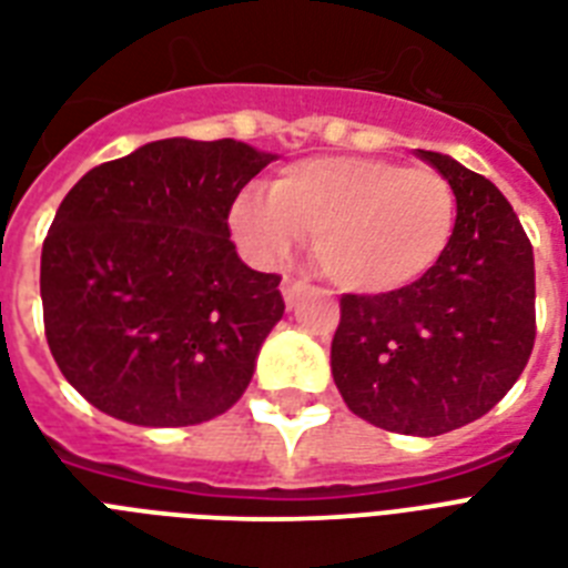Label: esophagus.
Here are the masks:
<instances>
[{
  "instance_id": "esophagus-1",
  "label": "esophagus",
  "mask_w": 568,
  "mask_h": 568,
  "mask_svg": "<svg viewBox=\"0 0 568 568\" xmlns=\"http://www.w3.org/2000/svg\"><path fill=\"white\" fill-rule=\"evenodd\" d=\"M310 285L301 283V280H283V301L285 306H294V303L301 301V294L306 292Z\"/></svg>"
}]
</instances>
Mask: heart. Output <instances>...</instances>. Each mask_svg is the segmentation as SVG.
Segmentation results:
<instances>
[{
	"instance_id": "heart-1",
	"label": "heart",
	"mask_w": 568,
	"mask_h": 568,
	"mask_svg": "<svg viewBox=\"0 0 568 568\" xmlns=\"http://www.w3.org/2000/svg\"><path fill=\"white\" fill-rule=\"evenodd\" d=\"M457 226V194L433 168L368 155L288 164L267 194L244 191L230 232L258 265H280L315 239V265L338 292L383 297L422 283Z\"/></svg>"
}]
</instances>
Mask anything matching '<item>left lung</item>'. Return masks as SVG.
Here are the masks:
<instances>
[{"label": "left lung", "mask_w": 568, "mask_h": 568, "mask_svg": "<svg viewBox=\"0 0 568 568\" xmlns=\"http://www.w3.org/2000/svg\"><path fill=\"white\" fill-rule=\"evenodd\" d=\"M415 155L457 194L454 239L422 283L342 297L329 368L354 415L439 436L489 413L525 372L537 336L534 250L493 182L450 155Z\"/></svg>", "instance_id": "left-lung-1"}]
</instances>
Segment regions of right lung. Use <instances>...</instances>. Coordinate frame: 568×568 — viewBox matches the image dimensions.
I'll list each match as a JSON object with an SVG mask.
<instances>
[{"label":"right lung","mask_w":568,"mask_h":568,"mask_svg":"<svg viewBox=\"0 0 568 568\" xmlns=\"http://www.w3.org/2000/svg\"><path fill=\"white\" fill-rule=\"evenodd\" d=\"M274 159L232 138H164L70 189L40 253V301L49 351L88 404L189 427L244 395L285 303L280 276L241 262L226 217Z\"/></svg>","instance_id":"add662e5"}]
</instances>
